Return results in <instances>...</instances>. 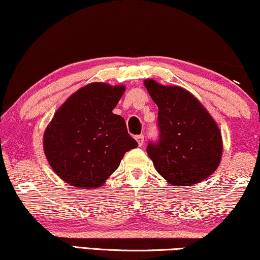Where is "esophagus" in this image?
<instances>
[{
  "mask_svg": "<svg viewBox=\"0 0 260 260\" xmlns=\"http://www.w3.org/2000/svg\"><path fill=\"white\" fill-rule=\"evenodd\" d=\"M135 139H137V141H138L139 146H142V145H144V135H142V134H140V135H137V137H135Z\"/></svg>",
  "mask_w": 260,
  "mask_h": 260,
  "instance_id": "34e87169",
  "label": "esophagus"
}]
</instances>
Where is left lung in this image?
Returning a JSON list of instances; mask_svg holds the SVG:
<instances>
[{
    "instance_id": "8db88e82",
    "label": "left lung",
    "mask_w": 260,
    "mask_h": 260,
    "mask_svg": "<svg viewBox=\"0 0 260 260\" xmlns=\"http://www.w3.org/2000/svg\"><path fill=\"white\" fill-rule=\"evenodd\" d=\"M144 85L158 106L160 139L147 153L158 173L173 186L202 182L221 161L220 129L202 102L179 86H164L153 79Z\"/></svg>"
}]
</instances>
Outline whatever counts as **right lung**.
Listing matches in <instances>:
<instances>
[{"mask_svg": "<svg viewBox=\"0 0 260 260\" xmlns=\"http://www.w3.org/2000/svg\"><path fill=\"white\" fill-rule=\"evenodd\" d=\"M126 87L92 82L73 93L54 114L43 134V151L62 180L98 188L114 173L138 142L122 116L113 113Z\"/></svg>", "mask_w": 260, "mask_h": 260, "instance_id": "1", "label": "right lung"}]
</instances>
